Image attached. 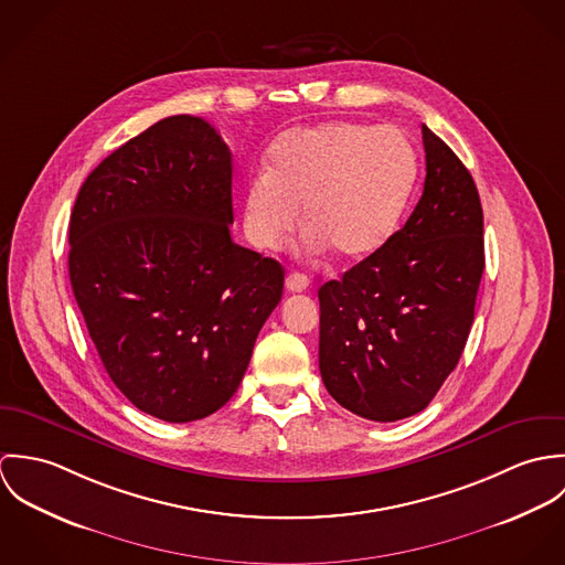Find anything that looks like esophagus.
I'll return each mask as SVG.
<instances>
[{
    "instance_id": "34e87169",
    "label": "esophagus",
    "mask_w": 565,
    "mask_h": 565,
    "mask_svg": "<svg viewBox=\"0 0 565 565\" xmlns=\"http://www.w3.org/2000/svg\"><path fill=\"white\" fill-rule=\"evenodd\" d=\"M285 285H287V289H289L291 294H300V291H307L309 278H307L305 274H300V271H291V274L287 276Z\"/></svg>"
}]
</instances>
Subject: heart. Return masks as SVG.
I'll use <instances>...</instances> for the list:
<instances>
[{
  "label": "heart",
  "mask_w": 565,
  "mask_h": 565,
  "mask_svg": "<svg viewBox=\"0 0 565 565\" xmlns=\"http://www.w3.org/2000/svg\"><path fill=\"white\" fill-rule=\"evenodd\" d=\"M417 152L398 128L328 121L285 132L243 193V228L252 245L276 247L302 222L313 249L339 260L381 249L403 220L417 180Z\"/></svg>",
  "instance_id": "obj_1"
}]
</instances>
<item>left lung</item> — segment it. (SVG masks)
Returning a JSON list of instances; mask_svg holds the SVG:
<instances>
[{"instance_id": "8db88e82", "label": "left lung", "mask_w": 565, "mask_h": 565, "mask_svg": "<svg viewBox=\"0 0 565 565\" xmlns=\"http://www.w3.org/2000/svg\"><path fill=\"white\" fill-rule=\"evenodd\" d=\"M426 178L387 243L320 287V372L374 422L419 413L457 367L484 269L483 209L459 157L422 124Z\"/></svg>"}]
</instances>
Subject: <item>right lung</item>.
Masks as SVG:
<instances>
[{
	"instance_id": "1",
	"label": "right lung",
	"mask_w": 565,
	"mask_h": 565,
	"mask_svg": "<svg viewBox=\"0 0 565 565\" xmlns=\"http://www.w3.org/2000/svg\"><path fill=\"white\" fill-rule=\"evenodd\" d=\"M233 154L191 115L99 162L70 220V278L117 390L164 422L233 398L285 269L231 239Z\"/></svg>"
}]
</instances>
